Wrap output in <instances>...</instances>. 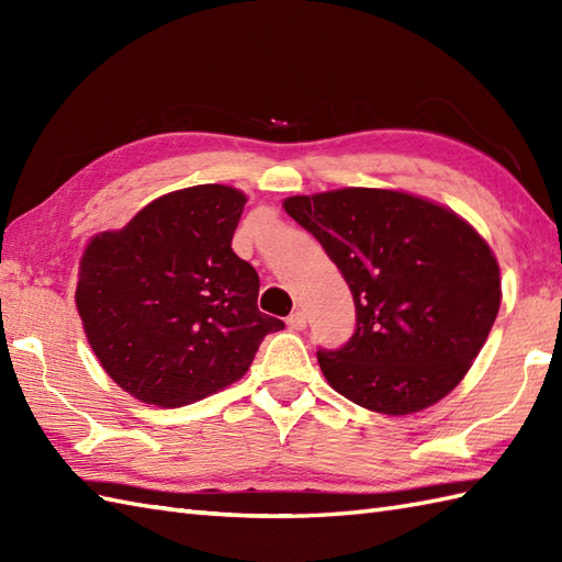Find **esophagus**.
<instances>
[{
    "instance_id": "obj_1",
    "label": "esophagus",
    "mask_w": 562,
    "mask_h": 562,
    "mask_svg": "<svg viewBox=\"0 0 562 562\" xmlns=\"http://www.w3.org/2000/svg\"><path fill=\"white\" fill-rule=\"evenodd\" d=\"M288 326H290L292 330H304V328H306V314H304V312H292V314L288 316Z\"/></svg>"
}]
</instances>
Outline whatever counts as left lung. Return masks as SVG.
I'll list each match as a JSON object with an SVG mask.
<instances>
[{
  "label": "left lung",
  "instance_id": "8db88e82",
  "mask_svg": "<svg viewBox=\"0 0 562 562\" xmlns=\"http://www.w3.org/2000/svg\"><path fill=\"white\" fill-rule=\"evenodd\" d=\"M336 262L355 302V333L318 348L340 396L384 415L441 401L469 372L499 308V268L457 212L398 190L342 188L284 200Z\"/></svg>",
  "mask_w": 562,
  "mask_h": 562
}]
</instances>
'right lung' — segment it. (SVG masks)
<instances>
[{"label":"right lung","mask_w":562,"mask_h":562,"mask_svg":"<svg viewBox=\"0 0 562 562\" xmlns=\"http://www.w3.org/2000/svg\"><path fill=\"white\" fill-rule=\"evenodd\" d=\"M246 195L193 186L157 198L81 256L77 308L117 386L178 408L241 379L280 318L258 312L256 268L232 248Z\"/></svg>","instance_id":"obj_1"}]
</instances>
